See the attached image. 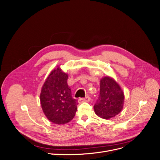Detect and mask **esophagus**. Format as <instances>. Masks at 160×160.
I'll use <instances>...</instances> for the list:
<instances>
[{
    "instance_id": "1",
    "label": "esophagus",
    "mask_w": 160,
    "mask_h": 160,
    "mask_svg": "<svg viewBox=\"0 0 160 160\" xmlns=\"http://www.w3.org/2000/svg\"><path fill=\"white\" fill-rule=\"evenodd\" d=\"M90 100H91V98H90L89 95H88V96L85 97V98H80V99H79L78 101H79V103H81L84 102V101H89Z\"/></svg>"
}]
</instances>
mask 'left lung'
Returning a JSON list of instances; mask_svg holds the SVG:
<instances>
[{
	"mask_svg": "<svg viewBox=\"0 0 160 160\" xmlns=\"http://www.w3.org/2000/svg\"><path fill=\"white\" fill-rule=\"evenodd\" d=\"M124 94L119 85L109 77L100 81V92L94 105L95 113L103 119L115 117L123 109Z\"/></svg>",
	"mask_w": 160,
	"mask_h": 160,
	"instance_id": "1",
	"label": "left lung"
}]
</instances>
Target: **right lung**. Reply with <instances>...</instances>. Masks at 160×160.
Returning <instances> with one entry per match:
<instances>
[{"label": "right lung", "instance_id": "1", "mask_svg": "<svg viewBox=\"0 0 160 160\" xmlns=\"http://www.w3.org/2000/svg\"><path fill=\"white\" fill-rule=\"evenodd\" d=\"M67 79L68 75L59 67L54 69L47 77L40 95L43 112L48 119L58 125L69 122L77 109L78 102L72 98Z\"/></svg>", "mask_w": 160, "mask_h": 160}]
</instances>
